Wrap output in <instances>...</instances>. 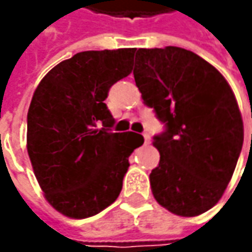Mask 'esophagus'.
Returning a JSON list of instances; mask_svg holds the SVG:
<instances>
[{"mask_svg": "<svg viewBox=\"0 0 252 252\" xmlns=\"http://www.w3.org/2000/svg\"><path fill=\"white\" fill-rule=\"evenodd\" d=\"M143 137H144V143H146V144H149V143H150V140H151L150 133L144 131V133H143Z\"/></svg>", "mask_w": 252, "mask_h": 252, "instance_id": "obj_1", "label": "esophagus"}]
</instances>
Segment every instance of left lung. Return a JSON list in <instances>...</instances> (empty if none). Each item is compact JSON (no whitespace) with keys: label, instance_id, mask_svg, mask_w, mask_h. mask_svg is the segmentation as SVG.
<instances>
[{"label":"left lung","instance_id":"left-lung-1","mask_svg":"<svg viewBox=\"0 0 252 252\" xmlns=\"http://www.w3.org/2000/svg\"><path fill=\"white\" fill-rule=\"evenodd\" d=\"M133 74L165 125L153 143L160 151L150 174L154 198L178 216L205 213L223 196L244 141L234 94L212 64L175 46L139 49Z\"/></svg>","mask_w":252,"mask_h":252}]
</instances>
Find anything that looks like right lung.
<instances>
[{"instance_id":"1","label":"right lung","mask_w":252,"mask_h":252,"mask_svg":"<svg viewBox=\"0 0 252 252\" xmlns=\"http://www.w3.org/2000/svg\"><path fill=\"white\" fill-rule=\"evenodd\" d=\"M134 53L74 54L44 75L32 96L28 154L44 198L67 218H91L112 205L130 154L144 141L133 131L112 133L115 119L103 102L112 85L131 73Z\"/></svg>"}]
</instances>
